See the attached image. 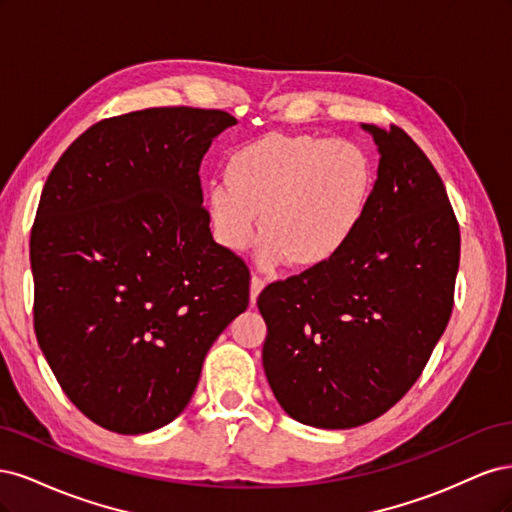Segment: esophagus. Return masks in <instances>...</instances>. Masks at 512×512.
I'll use <instances>...</instances> for the list:
<instances>
[{
  "label": "esophagus",
  "mask_w": 512,
  "mask_h": 512,
  "mask_svg": "<svg viewBox=\"0 0 512 512\" xmlns=\"http://www.w3.org/2000/svg\"><path fill=\"white\" fill-rule=\"evenodd\" d=\"M265 280H262V277H258V275H252V282H250V301H252V305L256 303V299H258V294L262 292V288H265Z\"/></svg>",
  "instance_id": "esophagus-1"
}]
</instances>
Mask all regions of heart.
Listing matches in <instances>:
<instances>
[{
  "label": "heart",
  "mask_w": 512,
  "mask_h": 512,
  "mask_svg": "<svg viewBox=\"0 0 512 512\" xmlns=\"http://www.w3.org/2000/svg\"><path fill=\"white\" fill-rule=\"evenodd\" d=\"M224 181L211 185L205 211L211 235L222 250L243 252L258 232V262L294 269L327 265L363 226L374 164L348 138L271 132L235 149L224 166Z\"/></svg>",
  "instance_id": "obj_1"
}]
</instances>
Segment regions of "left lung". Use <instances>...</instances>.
Returning <instances> with one entry per match:
<instances>
[{
  "label": "left lung",
  "instance_id": "1",
  "mask_svg": "<svg viewBox=\"0 0 512 512\" xmlns=\"http://www.w3.org/2000/svg\"><path fill=\"white\" fill-rule=\"evenodd\" d=\"M378 145L367 218L327 265L269 284L262 365L288 416L350 429L393 408L421 376L453 312L459 224L436 168L397 126Z\"/></svg>",
  "mask_w": 512,
  "mask_h": 512
}]
</instances>
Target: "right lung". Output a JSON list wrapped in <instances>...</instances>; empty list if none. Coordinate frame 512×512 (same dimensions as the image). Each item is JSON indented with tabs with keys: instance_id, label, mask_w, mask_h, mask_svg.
Listing matches in <instances>:
<instances>
[{
	"instance_id": "right-lung-1",
	"label": "right lung",
	"mask_w": 512,
	"mask_h": 512,
	"mask_svg": "<svg viewBox=\"0 0 512 512\" xmlns=\"http://www.w3.org/2000/svg\"><path fill=\"white\" fill-rule=\"evenodd\" d=\"M237 119L166 106L98 121L44 183L29 243L34 329L61 389L138 436L190 404L250 271L213 241L198 168Z\"/></svg>"
}]
</instances>
